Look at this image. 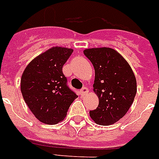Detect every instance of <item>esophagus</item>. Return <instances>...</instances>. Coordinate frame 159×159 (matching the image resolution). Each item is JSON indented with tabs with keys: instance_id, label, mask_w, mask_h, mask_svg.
Returning <instances> with one entry per match:
<instances>
[{
	"instance_id": "1",
	"label": "esophagus",
	"mask_w": 159,
	"mask_h": 159,
	"mask_svg": "<svg viewBox=\"0 0 159 159\" xmlns=\"http://www.w3.org/2000/svg\"><path fill=\"white\" fill-rule=\"evenodd\" d=\"M88 93H89V89H88L87 87H83V88L80 89V95H81V96L86 95Z\"/></svg>"
}]
</instances>
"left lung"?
Masks as SVG:
<instances>
[{
	"mask_svg": "<svg viewBox=\"0 0 159 159\" xmlns=\"http://www.w3.org/2000/svg\"><path fill=\"white\" fill-rule=\"evenodd\" d=\"M95 68L94 91L99 98L96 109L89 111L95 123L108 126L125 116L137 93V81L125 58L110 48L84 51Z\"/></svg>",
	"mask_w": 159,
	"mask_h": 159,
	"instance_id": "1",
	"label": "left lung"
}]
</instances>
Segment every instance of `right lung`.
Returning <instances> with one entry per match:
<instances>
[{
    "label": "right lung",
    "mask_w": 159,
    "mask_h": 159,
    "mask_svg": "<svg viewBox=\"0 0 159 159\" xmlns=\"http://www.w3.org/2000/svg\"><path fill=\"white\" fill-rule=\"evenodd\" d=\"M72 52L71 48H52L30 62L21 75L23 99L43 123L54 125L61 121L77 98L63 73V66Z\"/></svg>",
    "instance_id": "right-lung-1"
}]
</instances>
